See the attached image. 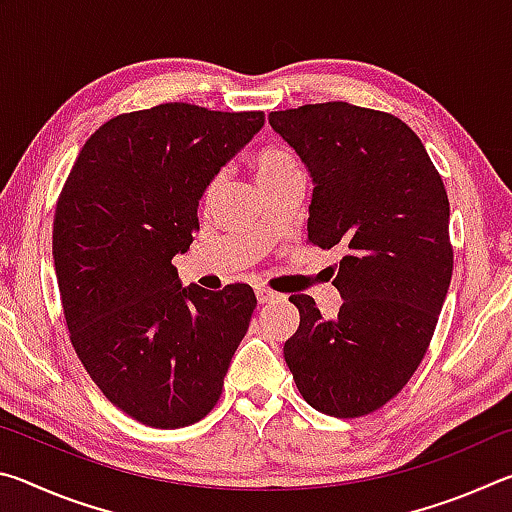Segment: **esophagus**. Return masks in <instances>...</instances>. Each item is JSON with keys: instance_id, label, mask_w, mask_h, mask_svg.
<instances>
[{"instance_id": "esophagus-1", "label": "esophagus", "mask_w": 512, "mask_h": 512, "mask_svg": "<svg viewBox=\"0 0 512 512\" xmlns=\"http://www.w3.org/2000/svg\"><path fill=\"white\" fill-rule=\"evenodd\" d=\"M255 293H257L259 305H266V302H273V300L280 298V293L273 291V289H268V287H257Z\"/></svg>"}]
</instances>
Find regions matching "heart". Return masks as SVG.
<instances>
[{"label": "heart", "mask_w": 512, "mask_h": 512, "mask_svg": "<svg viewBox=\"0 0 512 512\" xmlns=\"http://www.w3.org/2000/svg\"><path fill=\"white\" fill-rule=\"evenodd\" d=\"M250 167H253L257 183L262 185L264 192L282 183H289L293 178H302V167H300L298 155L293 153L289 146H282V144L266 146V149L257 151L253 162H250ZM216 189H219V180H212V183L205 187V194H203L205 203L212 201Z\"/></svg>", "instance_id": "b5f03b06"}]
</instances>
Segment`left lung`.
<instances>
[{"label": "left lung", "instance_id": "1", "mask_svg": "<svg viewBox=\"0 0 512 512\" xmlns=\"http://www.w3.org/2000/svg\"><path fill=\"white\" fill-rule=\"evenodd\" d=\"M314 183L307 239L341 246L343 305L323 318L296 293L284 361L305 402L359 418L402 391L427 352L452 282L449 201L420 137L388 112L345 101L268 115Z\"/></svg>", "mask_w": 512, "mask_h": 512}]
</instances>
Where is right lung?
<instances>
[{
    "label": "right lung",
    "mask_w": 512,
    "mask_h": 512,
    "mask_svg": "<svg viewBox=\"0 0 512 512\" xmlns=\"http://www.w3.org/2000/svg\"><path fill=\"white\" fill-rule=\"evenodd\" d=\"M264 126V112L162 103L103 124L76 158L54 216L69 339L101 393L155 429L194 424L257 307L248 284L183 287L171 259L198 230L205 187Z\"/></svg>",
    "instance_id": "add662e5"
}]
</instances>
